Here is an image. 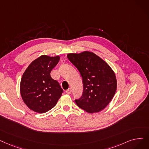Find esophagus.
Returning <instances> with one entry per match:
<instances>
[{
    "label": "esophagus",
    "instance_id": "1",
    "mask_svg": "<svg viewBox=\"0 0 149 149\" xmlns=\"http://www.w3.org/2000/svg\"><path fill=\"white\" fill-rule=\"evenodd\" d=\"M66 93L68 94H71V93H72V89H71L70 88H69L68 89H67V90L66 91Z\"/></svg>",
    "mask_w": 149,
    "mask_h": 149
}]
</instances>
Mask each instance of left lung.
<instances>
[{
  "mask_svg": "<svg viewBox=\"0 0 149 149\" xmlns=\"http://www.w3.org/2000/svg\"><path fill=\"white\" fill-rule=\"evenodd\" d=\"M67 57L78 69L83 79V93L80 99L75 100L77 106L89 113L103 110L117 89V80L111 68L89 51L68 54Z\"/></svg>",
  "mask_w": 149,
  "mask_h": 149,
  "instance_id": "1",
  "label": "left lung"
}]
</instances>
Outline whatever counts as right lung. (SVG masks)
<instances>
[{
  "mask_svg": "<svg viewBox=\"0 0 149 149\" xmlns=\"http://www.w3.org/2000/svg\"><path fill=\"white\" fill-rule=\"evenodd\" d=\"M60 59L58 55H42L25 69L21 80L20 92L24 103L31 110L46 113L54 108L61 97L63 90L50 74Z\"/></svg>",
  "mask_w": 149,
  "mask_h": 149,
  "instance_id": "obj_1",
  "label": "right lung"
}]
</instances>
